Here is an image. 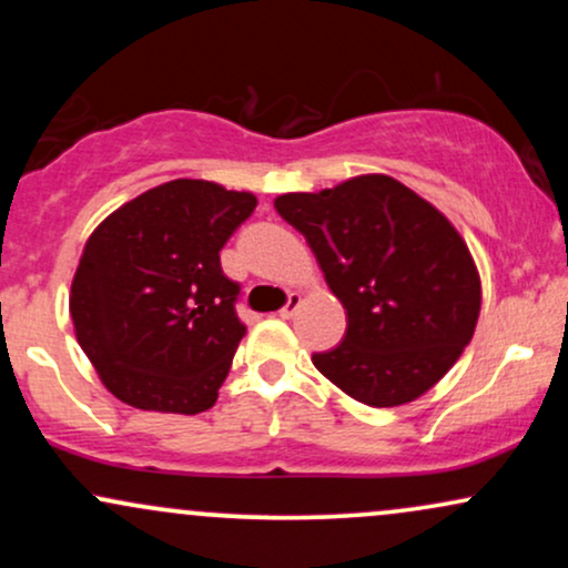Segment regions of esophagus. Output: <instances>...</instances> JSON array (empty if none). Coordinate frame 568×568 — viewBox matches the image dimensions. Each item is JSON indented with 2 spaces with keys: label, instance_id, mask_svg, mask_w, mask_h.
I'll return each instance as SVG.
<instances>
[{
  "label": "esophagus",
  "instance_id": "obj_1",
  "mask_svg": "<svg viewBox=\"0 0 568 568\" xmlns=\"http://www.w3.org/2000/svg\"><path fill=\"white\" fill-rule=\"evenodd\" d=\"M298 306H302V293H288V302H285L283 310H280V317L291 321V317L296 315Z\"/></svg>",
  "mask_w": 568,
  "mask_h": 568
}]
</instances>
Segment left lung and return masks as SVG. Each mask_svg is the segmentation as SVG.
I'll return each instance as SVG.
<instances>
[{"label":"left lung","mask_w":568,"mask_h":568,"mask_svg":"<svg viewBox=\"0 0 568 568\" xmlns=\"http://www.w3.org/2000/svg\"><path fill=\"white\" fill-rule=\"evenodd\" d=\"M277 213L298 230L347 310V334L312 363L374 408L416 400L470 344L480 275L470 247L435 205L382 173L323 192H291Z\"/></svg>","instance_id":"obj_1"}]
</instances>
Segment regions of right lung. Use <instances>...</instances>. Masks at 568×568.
<instances>
[{"label":"right lung","mask_w":568,"mask_h":568,"mask_svg":"<svg viewBox=\"0 0 568 568\" xmlns=\"http://www.w3.org/2000/svg\"><path fill=\"white\" fill-rule=\"evenodd\" d=\"M256 211L251 192L175 179L116 207L71 283L74 334L114 397L194 416L216 403L245 336L219 251Z\"/></svg>","instance_id":"right-lung-1"}]
</instances>
